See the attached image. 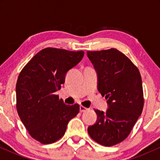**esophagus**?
Wrapping results in <instances>:
<instances>
[{
	"mask_svg": "<svg viewBox=\"0 0 160 160\" xmlns=\"http://www.w3.org/2000/svg\"><path fill=\"white\" fill-rule=\"evenodd\" d=\"M88 110V108H86V107H84V106H82V105H80V111L81 112H85V111H86Z\"/></svg>",
	"mask_w": 160,
	"mask_h": 160,
	"instance_id": "1",
	"label": "esophagus"
}]
</instances>
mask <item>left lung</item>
Masks as SVG:
<instances>
[{
	"mask_svg": "<svg viewBox=\"0 0 160 160\" xmlns=\"http://www.w3.org/2000/svg\"><path fill=\"white\" fill-rule=\"evenodd\" d=\"M98 73V89L108 99V109H95L96 122L89 126V136L111 147L128 136L144 108L142 80L138 68L126 55L111 48L87 51Z\"/></svg>",
	"mask_w": 160,
	"mask_h": 160,
	"instance_id": "left-lung-1",
	"label": "left lung"
}]
</instances>
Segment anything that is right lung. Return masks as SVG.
Segmentation results:
<instances>
[{
    "label": "right lung",
    "mask_w": 160,
    "mask_h": 160,
    "mask_svg": "<svg viewBox=\"0 0 160 160\" xmlns=\"http://www.w3.org/2000/svg\"><path fill=\"white\" fill-rule=\"evenodd\" d=\"M83 51L48 47L38 52L23 68L16 82V109L33 138L52 144L65 135L80 105H68L55 92L65 82L66 73L81 61Z\"/></svg>",
    "instance_id": "right-lung-1"
}]
</instances>
